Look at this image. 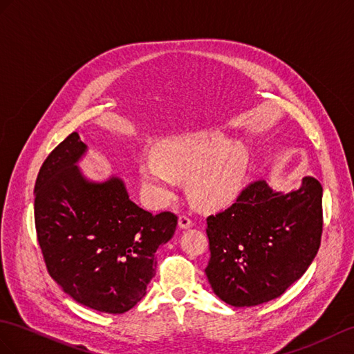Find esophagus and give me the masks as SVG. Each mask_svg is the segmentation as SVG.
Returning a JSON list of instances; mask_svg holds the SVG:
<instances>
[{
    "instance_id": "obj_1",
    "label": "esophagus",
    "mask_w": 354,
    "mask_h": 354,
    "mask_svg": "<svg viewBox=\"0 0 354 354\" xmlns=\"http://www.w3.org/2000/svg\"><path fill=\"white\" fill-rule=\"evenodd\" d=\"M178 227L182 230L191 228L192 227V219L189 218L187 214H180V216H178Z\"/></svg>"
}]
</instances>
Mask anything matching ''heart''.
Returning <instances> with one entry per match:
<instances>
[{
  "mask_svg": "<svg viewBox=\"0 0 354 354\" xmlns=\"http://www.w3.org/2000/svg\"><path fill=\"white\" fill-rule=\"evenodd\" d=\"M140 172L145 198L162 207L176 194L177 178H187L192 201L204 209H219L236 200L242 187L248 156L239 142L218 131L172 136L153 150Z\"/></svg>",
  "mask_w": 354,
  "mask_h": 354,
  "instance_id": "obj_1",
  "label": "heart"
}]
</instances>
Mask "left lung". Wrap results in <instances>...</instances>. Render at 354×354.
Segmentation results:
<instances>
[{"label": "left lung", "mask_w": 354, "mask_h": 354, "mask_svg": "<svg viewBox=\"0 0 354 354\" xmlns=\"http://www.w3.org/2000/svg\"><path fill=\"white\" fill-rule=\"evenodd\" d=\"M322 198L323 187L314 177H305L297 191L288 194L257 180L227 210L210 214L205 274L214 295L237 308L283 295L320 248Z\"/></svg>", "instance_id": "1"}]
</instances>
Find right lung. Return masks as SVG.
<instances>
[{
	"mask_svg": "<svg viewBox=\"0 0 354 354\" xmlns=\"http://www.w3.org/2000/svg\"><path fill=\"white\" fill-rule=\"evenodd\" d=\"M87 145L76 132L50 151L34 186V221L46 269L77 304L123 314L145 296L158 248L177 216L138 207L123 180L90 182L76 167Z\"/></svg>",
	"mask_w": 354,
	"mask_h": 354,
	"instance_id": "right-lung-1",
	"label": "right lung"
}]
</instances>
